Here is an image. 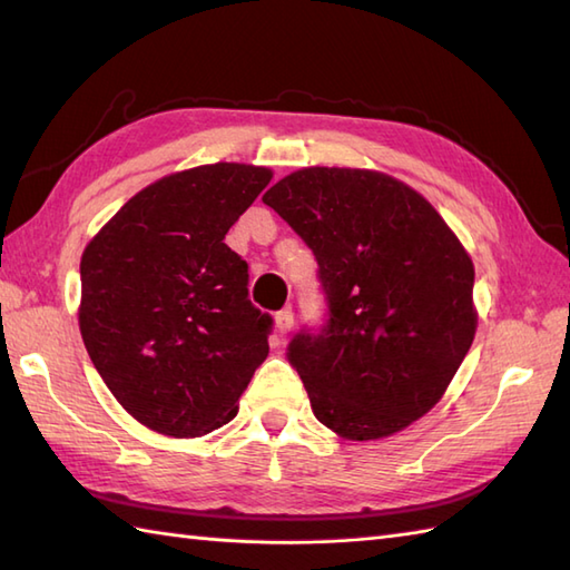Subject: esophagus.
<instances>
[{"mask_svg": "<svg viewBox=\"0 0 570 570\" xmlns=\"http://www.w3.org/2000/svg\"><path fill=\"white\" fill-rule=\"evenodd\" d=\"M274 321H276V331H278V335H286L288 331H292V325H294V311H292V308L278 311L276 316H274Z\"/></svg>", "mask_w": 570, "mask_h": 570, "instance_id": "1", "label": "esophagus"}]
</instances>
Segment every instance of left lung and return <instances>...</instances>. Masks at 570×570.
<instances>
[{
    "instance_id": "1",
    "label": "left lung",
    "mask_w": 570,
    "mask_h": 570,
    "mask_svg": "<svg viewBox=\"0 0 570 570\" xmlns=\"http://www.w3.org/2000/svg\"><path fill=\"white\" fill-rule=\"evenodd\" d=\"M262 200L318 262L325 323L286 347L313 414L350 441L406 429L439 402L475 337L463 245L414 188L360 168H301Z\"/></svg>"
}]
</instances>
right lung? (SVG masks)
Returning a JSON list of instances; mask_svg holds the SVG:
<instances>
[{
	"mask_svg": "<svg viewBox=\"0 0 570 570\" xmlns=\"http://www.w3.org/2000/svg\"><path fill=\"white\" fill-rule=\"evenodd\" d=\"M269 168L210 164L139 190L80 259V333L107 390L151 431L220 429L269 355L272 316L249 301L227 229Z\"/></svg>",
	"mask_w": 570,
	"mask_h": 570,
	"instance_id": "add662e5",
	"label": "right lung"
}]
</instances>
